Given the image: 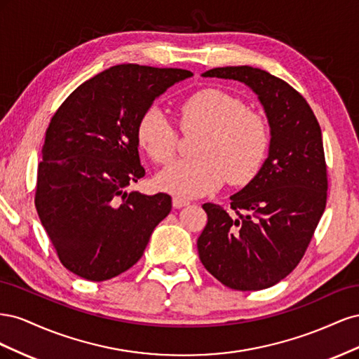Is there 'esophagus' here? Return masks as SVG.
<instances>
[{"instance_id":"esophagus-1","label":"esophagus","mask_w":359,"mask_h":359,"mask_svg":"<svg viewBox=\"0 0 359 359\" xmlns=\"http://www.w3.org/2000/svg\"><path fill=\"white\" fill-rule=\"evenodd\" d=\"M187 205H190L189 199H184L180 196L173 198V206H175V208H182V206H187Z\"/></svg>"}]
</instances>
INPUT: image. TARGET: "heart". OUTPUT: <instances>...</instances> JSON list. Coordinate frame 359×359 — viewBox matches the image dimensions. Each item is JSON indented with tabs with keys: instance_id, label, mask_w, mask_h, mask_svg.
<instances>
[{
	"instance_id": "b5f03b06",
	"label": "heart",
	"mask_w": 359,
	"mask_h": 359,
	"mask_svg": "<svg viewBox=\"0 0 359 359\" xmlns=\"http://www.w3.org/2000/svg\"><path fill=\"white\" fill-rule=\"evenodd\" d=\"M184 133L202 132L196 158L178 160L157 175V187L177 196L196 198L219 190L224 181L244 186L252 181L265 160L269 132L265 119L247 111L236 95L217 88L193 93L177 109ZM137 144L160 165L175 154L178 130L157 107L140 116Z\"/></svg>"
}]
</instances>
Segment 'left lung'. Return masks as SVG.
Instances as JSON below:
<instances>
[{
	"mask_svg": "<svg viewBox=\"0 0 359 359\" xmlns=\"http://www.w3.org/2000/svg\"><path fill=\"white\" fill-rule=\"evenodd\" d=\"M203 76L240 81L259 95L271 144L257 175L231 196L229 211L202 205L208 223L198 240L201 262L227 287L266 289L301 262L327 205L320 126L306 99L265 70L217 67Z\"/></svg>",
	"mask_w": 359,
	"mask_h": 359,
	"instance_id": "1",
	"label": "left lung"
}]
</instances>
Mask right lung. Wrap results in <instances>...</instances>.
<instances>
[{"label":"right lung","instance_id":"add662e5","mask_svg":"<svg viewBox=\"0 0 359 359\" xmlns=\"http://www.w3.org/2000/svg\"><path fill=\"white\" fill-rule=\"evenodd\" d=\"M190 76L182 69L114 66L79 85L50 118L34 203L60 262L73 274L103 281L124 273L170 212L169 194L124 189L145 175L140 116Z\"/></svg>","mask_w":359,"mask_h":359}]
</instances>
